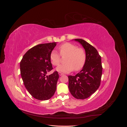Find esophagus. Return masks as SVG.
<instances>
[{
	"instance_id": "1",
	"label": "esophagus",
	"mask_w": 127,
	"mask_h": 127,
	"mask_svg": "<svg viewBox=\"0 0 127 127\" xmlns=\"http://www.w3.org/2000/svg\"><path fill=\"white\" fill-rule=\"evenodd\" d=\"M59 75H60V76H62V75H64L63 73H62V72H59Z\"/></svg>"
}]
</instances>
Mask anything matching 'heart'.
I'll list each match as a JSON object with an SVG mask.
<instances>
[{"instance_id":"b5f03b06","label":"heart","mask_w":127,"mask_h":127,"mask_svg":"<svg viewBox=\"0 0 127 127\" xmlns=\"http://www.w3.org/2000/svg\"><path fill=\"white\" fill-rule=\"evenodd\" d=\"M60 54L66 55L65 58L66 63L60 64L57 68V70L63 72H69L74 70H81L85 64L86 54L85 50L69 42L63 43L59 47ZM56 51H53L50 55V59L52 64L58 66L60 63L61 57Z\"/></svg>"}]
</instances>
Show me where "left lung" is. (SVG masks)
<instances>
[{
	"label": "left lung",
	"instance_id": "left-lung-1",
	"mask_svg": "<svg viewBox=\"0 0 127 127\" xmlns=\"http://www.w3.org/2000/svg\"><path fill=\"white\" fill-rule=\"evenodd\" d=\"M75 41L85 50L86 60L82 70L75 76H69L68 88L77 99H85L94 93L100 86L102 75L101 57L97 50L83 39Z\"/></svg>",
	"mask_w": 127,
	"mask_h": 127
}]
</instances>
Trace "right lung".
I'll use <instances>...</instances> for the list:
<instances>
[{"label":"right lung","instance_id":"right-lung-1","mask_svg":"<svg viewBox=\"0 0 127 127\" xmlns=\"http://www.w3.org/2000/svg\"><path fill=\"white\" fill-rule=\"evenodd\" d=\"M56 42L40 44L27 51L20 63L21 77L26 90L32 96L41 101L54 95L59 77L58 71L46 76L53 69L50 55Z\"/></svg>","mask_w":127,"mask_h":127}]
</instances>
